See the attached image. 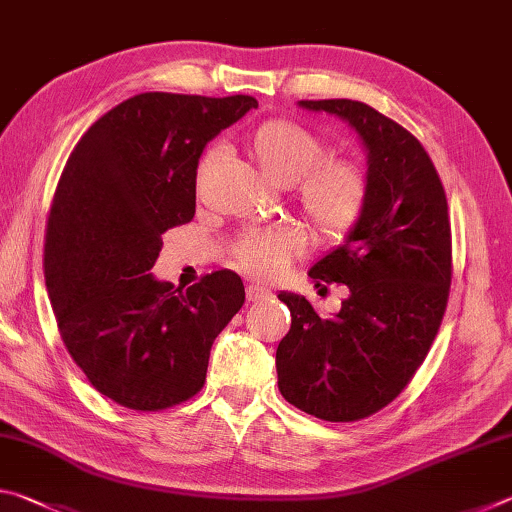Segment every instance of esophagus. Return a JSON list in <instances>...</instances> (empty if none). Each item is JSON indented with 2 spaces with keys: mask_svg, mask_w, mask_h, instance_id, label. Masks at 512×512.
<instances>
[{
  "mask_svg": "<svg viewBox=\"0 0 512 512\" xmlns=\"http://www.w3.org/2000/svg\"><path fill=\"white\" fill-rule=\"evenodd\" d=\"M271 296H273L271 289H266V287H259V284H248V287H246V298H248V302L268 300V298H271Z\"/></svg>",
  "mask_w": 512,
  "mask_h": 512,
  "instance_id": "1",
  "label": "esophagus"
}]
</instances>
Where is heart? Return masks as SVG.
Returning <instances> with one entry per match:
<instances>
[{
  "label": "heart",
  "instance_id": "obj_1",
  "mask_svg": "<svg viewBox=\"0 0 512 512\" xmlns=\"http://www.w3.org/2000/svg\"><path fill=\"white\" fill-rule=\"evenodd\" d=\"M246 151L273 183H293V201L323 241H341L357 228L366 212L370 178L359 162L325 158V142L291 119H266L246 137ZM216 153L205 151L196 162L194 183L201 189ZM302 250V237L289 225L248 230L237 239L235 255L246 273L275 277Z\"/></svg>",
  "mask_w": 512,
  "mask_h": 512
}]
</instances>
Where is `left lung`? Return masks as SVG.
Wrapping results in <instances>:
<instances>
[{
    "label": "left lung",
    "instance_id": "left-lung-1",
    "mask_svg": "<svg viewBox=\"0 0 512 512\" xmlns=\"http://www.w3.org/2000/svg\"><path fill=\"white\" fill-rule=\"evenodd\" d=\"M348 121L368 151L370 196L348 241L311 268L316 287L350 298L323 318L280 293L291 329L277 345L284 400L327 422H357L400 395L443 323L452 284V225L429 153L397 121L350 99L300 101Z\"/></svg>",
    "mask_w": 512,
    "mask_h": 512
}]
</instances>
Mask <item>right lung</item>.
Returning <instances> with one entry per match:
<instances>
[{"instance_id": "obj_1", "label": "right lung", "mask_w": 512, "mask_h": 512, "mask_svg": "<svg viewBox=\"0 0 512 512\" xmlns=\"http://www.w3.org/2000/svg\"><path fill=\"white\" fill-rule=\"evenodd\" d=\"M250 108L246 94H135L94 121L60 173L45 235L49 300L76 366L126 409L192 400L214 339L244 305L232 271L180 291L151 268L164 232L194 219L205 144Z\"/></svg>"}]
</instances>
